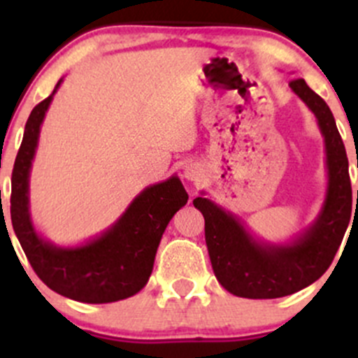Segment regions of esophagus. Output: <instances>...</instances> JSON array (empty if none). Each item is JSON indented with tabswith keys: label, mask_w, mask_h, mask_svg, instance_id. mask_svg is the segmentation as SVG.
<instances>
[{
	"label": "esophagus",
	"mask_w": 358,
	"mask_h": 358,
	"mask_svg": "<svg viewBox=\"0 0 358 358\" xmlns=\"http://www.w3.org/2000/svg\"><path fill=\"white\" fill-rule=\"evenodd\" d=\"M185 178L190 180V182H196L199 178V171L196 168H187L185 169Z\"/></svg>",
	"instance_id": "esophagus-1"
}]
</instances>
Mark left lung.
Returning <instances> with one entry per match:
<instances>
[{
	"mask_svg": "<svg viewBox=\"0 0 358 358\" xmlns=\"http://www.w3.org/2000/svg\"><path fill=\"white\" fill-rule=\"evenodd\" d=\"M289 86L317 115L326 138L329 190L315 225L291 246L265 248L256 244L234 216L211 201L194 199V206L204 216L206 244L216 279L241 298H282L315 282L333 263L352 215L348 157L333 112L305 79H292Z\"/></svg>",
	"mask_w": 358,
	"mask_h": 358,
	"instance_id": "1",
	"label": "left lung"
}]
</instances>
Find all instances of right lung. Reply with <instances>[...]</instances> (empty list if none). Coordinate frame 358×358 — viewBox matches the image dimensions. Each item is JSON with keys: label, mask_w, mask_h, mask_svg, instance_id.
<instances>
[{"label": "right lung", "mask_w": 358, "mask_h": 358, "mask_svg": "<svg viewBox=\"0 0 358 358\" xmlns=\"http://www.w3.org/2000/svg\"><path fill=\"white\" fill-rule=\"evenodd\" d=\"M59 86V85H57ZM55 93V92H53ZM52 96L34 107L12 171L10 215L36 275L55 292L83 303H110L136 294L149 280L166 225L189 201L178 178L143 190L109 232L76 249H59L36 236L29 218L27 178L39 126Z\"/></svg>", "instance_id": "add662e5"}]
</instances>
